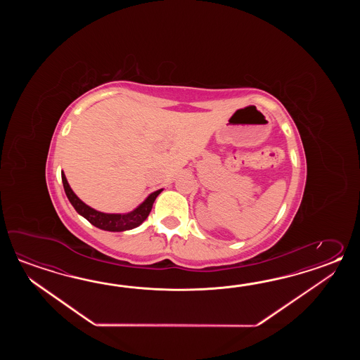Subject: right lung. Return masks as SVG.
<instances>
[{"instance_id": "right-lung-1", "label": "right lung", "mask_w": 360, "mask_h": 360, "mask_svg": "<svg viewBox=\"0 0 360 360\" xmlns=\"http://www.w3.org/2000/svg\"><path fill=\"white\" fill-rule=\"evenodd\" d=\"M61 180H63V186L69 202L72 203V206L75 207L77 212L82 214L86 220L91 222L94 226L99 229L108 230V231H123V230L134 229L139 226L150 214L154 200L162 191V189H160L152 193L136 210H134L130 214H103L84 205V202L77 197L70 189L64 172H61Z\"/></svg>"}]
</instances>
